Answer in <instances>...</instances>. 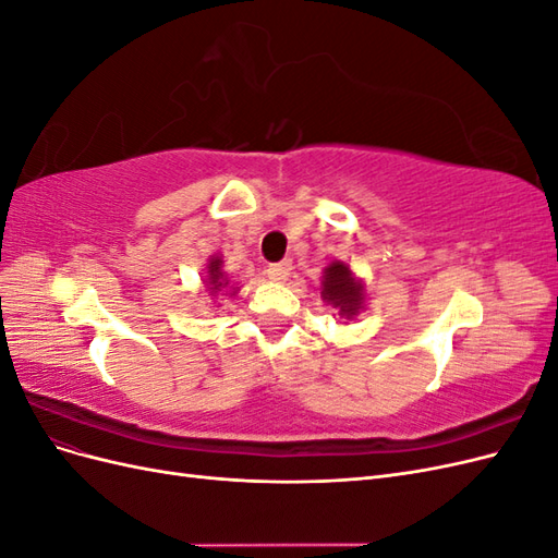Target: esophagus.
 <instances>
[{
  "label": "esophagus",
  "mask_w": 558,
  "mask_h": 558,
  "mask_svg": "<svg viewBox=\"0 0 558 558\" xmlns=\"http://www.w3.org/2000/svg\"><path fill=\"white\" fill-rule=\"evenodd\" d=\"M291 269H293L291 260H281V263H275V265L267 267V277L272 279V281H279V283H281V281L289 279Z\"/></svg>",
  "instance_id": "esophagus-1"
}]
</instances>
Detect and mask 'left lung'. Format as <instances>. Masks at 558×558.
<instances>
[{"instance_id": "1", "label": "left lung", "mask_w": 558, "mask_h": 558, "mask_svg": "<svg viewBox=\"0 0 558 558\" xmlns=\"http://www.w3.org/2000/svg\"><path fill=\"white\" fill-rule=\"evenodd\" d=\"M320 300L342 318H356L365 307V283L344 260H332L320 277Z\"/></svg>"}]
</instances>
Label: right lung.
I'll list each match as a JSON object with an SVG mask.
<instances>
[{
  "label": "right lung",
  "instance_id": "obj_1",
  "mask_svg": "<svg viewBox=\"0 0 558 558\" xmlns=\"http://www.w3.org/2000/svg\"><path fill=\"white\" fill-rule=\"evenodd\" d=\"M202 289H205L211 298L216 295H230L234 298L240 293V283H234L230 275L223 269V256L221 253H214L207 260L205 277H202Z\"/></svg>",
  "mask_w": 558,
  "mask_h": 558
}]
</instances>
